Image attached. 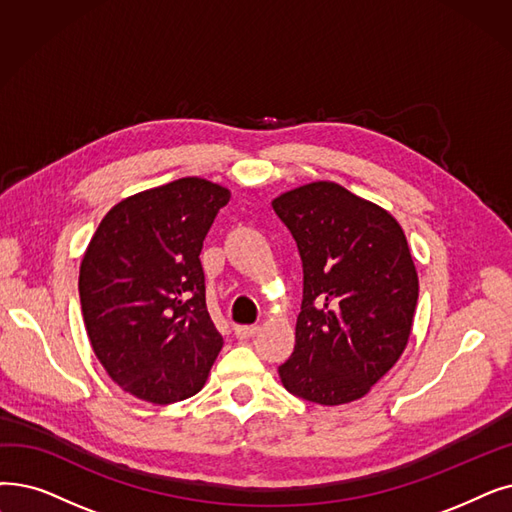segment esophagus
Listing matches in <instances>:
<instances>
[{"instance_id":"1","label":"esophagus","mask_w":512,"mask_h":512,"mask_svg":"<svg viewBox=\"0 0 512 512\" xmlns=\"http://www.w3.org/2000/svg\"><path fill=\"white\" fill-rule=\"evenodd\" d=\"M259 332V326L257 324H251V326H236L234 328V335L238 341H247L251 337H255Z\"/></svg>"}]
</instances>
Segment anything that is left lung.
Masks as SVG:
<instances>
[{
	"mask_svg": "<svg viewBox=\"0 0 512 512\" xmlns=\"http://www.w3.org/2000/svg\"><path fill=\"white\" fill-rule=\"evenodd\" d=\"M303 263L295 351L280 368L286 391L320 406L364 397L404 353L418 276L402 226L335 182L272 203Z\"/></svg>",
	"mask_w": 512,
	"mask_h": 512,
	"instance_id": "obj_1",
	"label": "left lung"
}]
</instances>
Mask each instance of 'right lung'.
Segmentation results:
<instances>
[{
	"instance_id": "right-lung-1",
	"label": "right lung",
	"mask_w": 512,
	"mask_h": 512,
	"mask_svg": "<svg viewBox=\"0 0 512 512\" xmlns=\"http://www.w3.org/2000/svg\"><path fill=\"white\" fill-rule=\"evenodd\" d=\"M230 190L182 177L110 209L87 247L79 297L96 358L123 391L173 404L203 389L224 345L205 299L203 240Z\"/></svg>"
}]
</instances>
